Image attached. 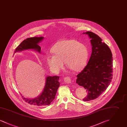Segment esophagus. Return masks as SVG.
<instances>
[{
  "instance_id": "34e87169",
  "label": "esophagus",
  "mask_w": 127,
  "mask_h": 127,
  "mask_svg": "<svg viewBox=\"0 0 127 127\" xmlns=\"http://www.w3.org/2000/svg\"><path fill=\"white\" fill-rule=\"evenodd\" d=\"M64 81L65 82H66L67 83H71V78L69 77H65L64 79Z\"/></svg>"
}]
</instances>
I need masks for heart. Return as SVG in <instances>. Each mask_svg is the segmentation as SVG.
Masks as SVG:
<instances>
[{
	"label": "heart",
	"mask_w": 127,
	"mask_h": 127,
	"mask_svg": "<svg viewBox=\"0 0 127 127\" xmlns=\"http://www.w3.org/2000/svg\"><path fill=\"white\" fill-rule=\"evenodd\" d=\"M53 55H47L46 60L50 69L60 72L64 62L72 70L78 72L86 65L89 52L84 44L74 39H65L56 43L51 48Z\"/></svg>",
	"instance_id": "obj_1"
}]
</instances>
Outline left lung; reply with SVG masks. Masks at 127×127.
<instances>
[{"mask_svg": "<svg viewBox=\"0 0 127 127\" xmlns=\"http://www.w3.org/2000/svg\"><path fill=\"white\" fill-rule=\"evenodd\" d=\"M91 38L92 53L88 63L77 75L76 83L88 92L83 99L88 101L99 97L108 87L112 79L113 58L108 46L96 34L87 31Z\"/></svg>", "mask_w": 127, "mask_h": 127, "instance_id": "8db88e82", "label": "left lung"}]
</instances>
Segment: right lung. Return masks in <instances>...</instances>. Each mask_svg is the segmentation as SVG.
<instances>
[{
	"instance_id": "right-lung-1",
	"label": "right lung",
	"mask_w": 127,
	"mask_h": 127,
	"mask_svg": "<svg viewBox=\"0 0 127 127\" xmlns=\"http://www.w3.org/2000/svg\"><path fill=\"white\" fill-rule=\"evenodd\" d=\"M44 37L43 36H35L25 39L16 48L14 54L16 52L28 49L35 50L40 53L41 48L38 45V43L42 41ZM59 79L60 77L57 76L46 77L45 85L40 95L32 99L25 97H23V99L26 102L31 105H35L38 106L49 105L55 98L58 89L60 85Z\"/></svg>"
}]
</instances>
